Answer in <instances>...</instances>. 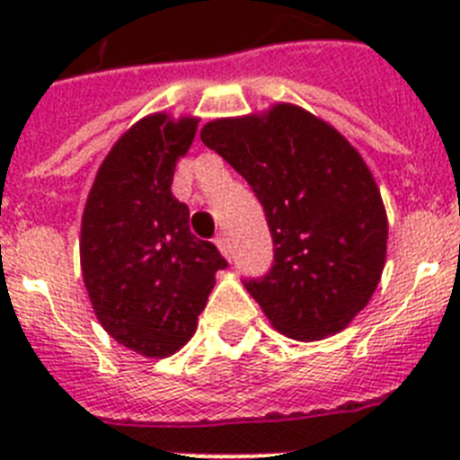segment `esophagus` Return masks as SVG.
<instances>
[{
    "label": "esophagus",
    "mask_w": 460,
    "mask_h": 460,
    "mask_svg": "<svg viewBox=\"0 0 460 460\" xmlns=\"http://www.w3.org/2000/svg\"><path fill=\"white\" fill-rule=\"evenodd\" d=\"M214 243H217L218 251H221L226 258H230V255H233V246H230V239H227V234L221 233L217 239H214Z\"/></svg>",
    "instance_id": "34e87169"
}]
</instances>
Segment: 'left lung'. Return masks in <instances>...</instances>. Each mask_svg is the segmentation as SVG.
Masks as SVG:
<instances>
[{"instance_id":"obj_1","label":"left lung","mask_w":460,"mask_h":460,"mask_svg":"<svg viewBox=\"0 0 460 460\" xmlns=\"http://www.w3.org/2000/svg\"><path fill=\"white\" fill-rule=\"evenodd\" d=\"M200 137L265 209L274 265L243 286L270 323L296 341L348 327L376 292L387 255V211L359 152L290 103L214 119Z\"/></svg>"}]
</instances>
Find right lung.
Segmentation results:
<instances>
[{"label": "right lung", "mask_w": 460, "mask_h": 460, "mask_svg": "<svg viewBox=\"0 0 460 460\" xmlns=\"http://www.w3.org/2000/svg\"><path fill=\"white\" fill-rule=\"evenodd\" d=\"M198 119L156 112L133 124L101 164L80 227V265L93 313L117 343L170 357L198 329L217 271L227 262L189 227L172 195L177 158Z\"/></svg>", "instance_id": "right-lung-1"}]
</instances>
